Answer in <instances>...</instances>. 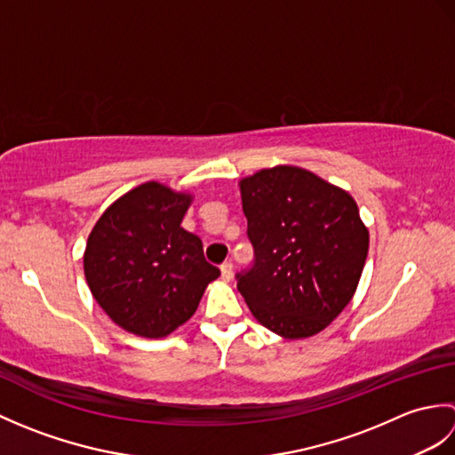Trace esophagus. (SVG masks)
<instances>
[{"label": "esophagus", "instance_id": "34e87169", "mask_svg": "<svg viewBox=\"0 0 455 455\" xmlns=\"http://www.w3.org/2000/svg\"><path fill=\"white\" fill-rule=\"evenodd\" d=\"M220 277H222V282H230V279H233V264L225 262L220 266Z\"/></svg>", "mask_w": 455, "mask_h": 455}]
</instances>
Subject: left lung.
I'll return each mask as SVG.
<instances>
[{
  "instance_id": "obj_1",
  "label": "left lung",
  "mask_w": 455,
  "mask_h": 455,
  "mask_svg": "<svg viewBox=\"0 0 455 455\" xmlns=\"http://www.w3.org/2000/svg\"><path fill=\"white\" fill-rule=\"evenodd\" d=\"M256 264L238 291L267 331L311 338L352 301L370 248L354 197L289 164L238 181Z\"/></svg>"
}]
</instances>
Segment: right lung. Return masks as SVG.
<instances>
[{
  "mask_svg": "<svg viewBox=\"0 0 455 455\" xmlns=\"http://www.w3.org/2000/svg\"><path fill=\"white\" fill-rule=\"evenodd\" d=\"M193 193L147 181L95 222L84 250L85 282L111 321L134 336L164 338L188 323L219 277L197 235L181 227Z\"/></svg>",
  "mask_w": 455,
  "mask_h": 455,
  "instance_id": "obj_1",
  "label": "right lung"
}]
</instances>
